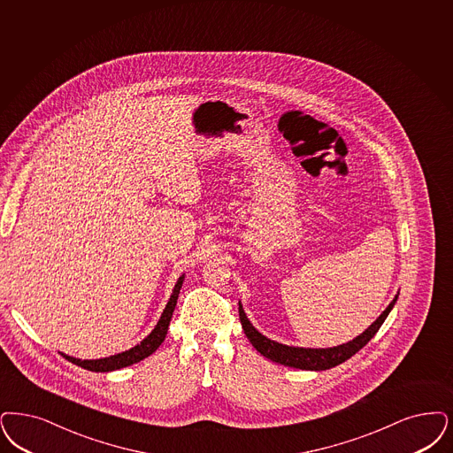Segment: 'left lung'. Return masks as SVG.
I'll use <instances>...</instances> for the list:
<instances>
[{
  "label": "left lung",
  "instance_id": "1",
  "mask_svg": "<svg viewBox=\"0 0 453 453\" xmlns=\"http://www.w3.org/2000/svg\"><path fill=\"white\" fill-rule=\"evenodd\" d=\"M396 300H398V295L376 319V322H372L371 326H367L361 335H357L350 342H345V344L337 345V347H326V349H307V347H293V345L274 342V341L265 337L263 334H259L254 328L253 324L248 320L241 303H239V319H241V324H242L246 337L250 339V342L253 344L254 349L261 356L272 359L273 362H278V364H283V365H288V367H295V369L326 371V369L342 364L347 359H350L356 352H359L362 347L376 335V332L384 324L386 317L395 307Z\"/></svg>",
  "mask_w": 453,
  "mask_h": 453
}]
</instances>
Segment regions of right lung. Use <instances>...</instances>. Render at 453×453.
<instances>
[{
	"instance_id": "add662e5",
	"label": "right lung",
	"mask_w": 453,
	"mask_h": 453,
	"mask_svg": "<svg viewBox=\"0 0 453 453\" xmlns=\"http://www.w3.org/2000/svg\"><path fill=\"white\" fill-rule=\"evenodd\" d=\"M183 274L179 278V281L175 283V288L172 291V296L166 303V307L163 310L162 317L158 320L157 326L151 330V334L145 337L142 342L134 347H131L129 350H125L121 354H114V356H109L104 359H75L71 357L67 354H62L65 359L69 362H73L79 367H84L88 371L92 372H109V371H116V369H121V367H127L131 364H136V362L143 361L148 356H151L160 345H162L165 337H166V332H168V326H170V320H172V315H173V310L177 305V300H179V293H180L181 283H183Z\"/></svg>"
}]
</instances>
